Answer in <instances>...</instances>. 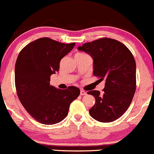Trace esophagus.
Returning a JSON list of instances; mask_svg holds the SVG:
<instances>
[{
    "mask_svg": "<svg viewBox=\"0 0 154 154\" xmlns=\"http://www.w3.org/2000/svg\"><path fill=\"white\" fill-rule=\"evenodd\" d=\"M86 94H87V93H86L84 90H81L80 91V95L84 96V95H86Z\"/></svg>",
    "mask_w": 154,
    "mask_h": 154,
    "instance_id": "esophagus-1",
    "label": "esophagus"
}]
</instances>
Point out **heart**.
I'll return each mask as SVG.
<instances>
[{"label":"heart","instance_id":"1","mask_svg":"<svg viewBox=\"0 0 154 154\" xmlns=\"http://www.w3.org/2000/svg\"><path fill=\"white\" fill-rule=\"evenodd\" d=\"M76 55H85V53H83V52H77V53H76Z\"/></svg>","mask_w":154,"mask_h":154}]
</instances>
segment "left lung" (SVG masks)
<instances>
[{
	"instance_id": "8db88e82",
	"label": "left lung",
	"mask_w": 154,
	"mask_h": 154,
	"mask_svg": "<svg viewBox=\"0 0 154 154\" xmlns=\"http://www.w3.org/2000/svg\"><path fill=\"white\" fill-rule=\"evenodd\" d=\"M77 49L94 59V75L105 80L102 93L88 92L96 99L89 109L91 116L103 123L116 121L127 110L136 91V63L132 53L123 43L107 37Z\"/></svg>"
}]
</instances>
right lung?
<instances>
[{"mask_svg": "<svg viewBox=\"0 0 154 154\" xmlns=\"http://www.w3.org/2000/svg\"><path fill=\"white\" fill-rule=\"evenodd\" d=\"M74 45L43 37L27 45L17 58V96L25 110L41 124L52 125L63 121L71 103L80 95V89L74 86L60 90L50 84V76L58 72L60 60Z\"/></svg>", "mask_w": 154, "mask_h": 154, "instance_id": "right-lung-1", "label": "right lung"}]
</instances>
